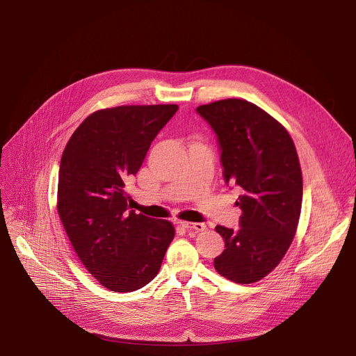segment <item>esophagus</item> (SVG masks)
Masks as SVG:
<instances>
[{"instance_id": "1", "label": "esophagus", "mask_w": 356, "mask_h": 356, "mask_svg": "<svg viewBox=\"0 0 356 356\" xmlns=\"http://www.w3.org/2000/svg\"><path fill=\"white\" fill-rule=\"evenodd\" d=\"M181 227L186 228V229L195 231V232L207 231V225H204V223H200V222H181Z\"/></svg>"}]
</instances>
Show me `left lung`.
<instances>
[{
	"label": "left lung",
	"mask_w": 356,
	"mask_h": 356,
	"mask_svg": "<svg viewBox=\"0 0 356 356\" xmlns=\"http://www.w3.org/2000/svg\"><path fill=\"white\" fill-rule=\"evenodd\" d=\"M219 140L227 183L244 191L236 207L241 228L216 225L225 250L215 270L231 282L251 284L283 259L302 212L303 176L289 131L268 112L245 99H222L197 106Z\"/></svg>",
	"instance_id": "8db88e82"
}]
</instances>
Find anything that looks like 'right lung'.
<instances>
[{
  "label": "right lung",
  "mask_w": 356,
  "mask_h": 356,
  "mask_svg": "<svg viewBox=\"0 0 356 356\" xmlns=\"http://www.w3.org/2000/svg\"><path fill=\"white\" fill-rule=\"evenodd\" d=\"M177 105H121L92 112L60 160L58 213L85 268L111 291L128 293L160 271L175 227L128 211L133 179Z\"/></svg>",
  "instance_id": "1"
}]
</instances>
